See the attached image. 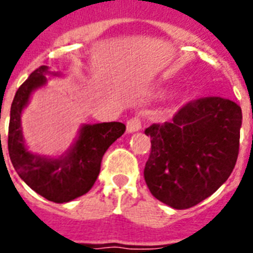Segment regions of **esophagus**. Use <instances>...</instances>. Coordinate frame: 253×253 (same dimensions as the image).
Returning a JSON list of instances; mask_svg holds the SVG:
<instances>
[{
	"mask_svg": "<svg viewBox=\"0 0 253 253\" xmlns=\"http://www.w3.org/2000/svg\"><path fill=\"white\" fill-rule=\"evenodd\" d=\"M140 128H142V123H140V119L139 118H131V119H129L128 122H126V131L128 133H134V131H138L140 130Z\"/></svg>",
	"mask_w": 253,
	"mask_h": 253,
	"instance_id": "obj_1",
	"label": "esophagus"
}]
</instances>
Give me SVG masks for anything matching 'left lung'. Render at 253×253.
<instances>
[{"label":"left lung","instance_id":"obj_1","mask_svg":"<svg viewBox=\"0 0 253 253\" xmlns=\"http://www.w3.org/2000/svg\"><path fill=\"white\" fill-rule=\"evenodd\" d=\"M242 110L219 96L185 104L172 122L152 124L144 167L149 191L173 209L209 198L231 176L240 151Z\"/></svg>","mask_w":253,"mask_h":253}]
</instances>
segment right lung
<instances>
[{"label":"right lung","mask_w":253,"mask_h":253,"mask_svg":"<svg viewBox=\"0 0 253 253\" xmlns=\"http://www.w3.org/2000/svg\"><path fill=\"white\" fill-rule=\"evenodd\" d=\"M48 73L59 76L40 66L16 91L8 124V154L20 177L35 193L49 202L68 203L90 191L100 173L105 152L124 134L125 125L119 122L84 125L72 148L59 158L30 153L22 138L21 113L31 92L46 84Z\"/></svg>","instance_id":"add662e5"}]
</instances>
